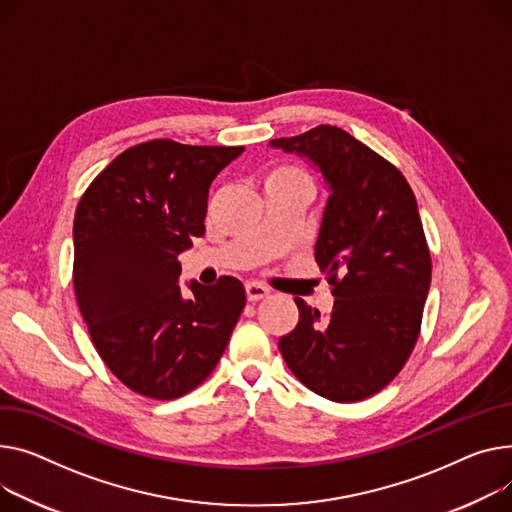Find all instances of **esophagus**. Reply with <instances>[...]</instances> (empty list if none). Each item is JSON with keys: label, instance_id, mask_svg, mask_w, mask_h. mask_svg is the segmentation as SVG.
Listing matches in <instances>:
<instances>
[{"label": "esophagus", "instance_id": "34e87169", "mask_svg": "<svg viewBox=\"0 0 512 512\" xmlns=\"http://www.w3.org/2000/svg\"><path fill=\"white\" fill-rule=\"evenodd\" d=\"M245 292H247V298H249L251 302H257V300H261V298H265V296L269 294V288H265V286H261V284H257V282H249V284L245 286Z\"/></svg>", "mask_w": 512, "mask_h": 512}]
</instances>
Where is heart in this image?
Returning <instances> with one entry per match:
<instances>
[{
  "mask_svg": "<svg viewBox=\"0 0 512 512\" xmlns=\"http://www.w3.org/2000/svg\"><path fill=\"white\" fill-rule=\"evenodd\" d=\"M286 181H300V183H309V177H306L300 168L296 166H276L271 168L265 175L263 185H274V183H286Z\"/></svg>",
  "mask_w": 512,
  "mask_h": 512,
  "instance_id": "obj_1",
  "label": "heart"
}]
</instances>
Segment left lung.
<instances>
[{
	"instance_id": "obj_1",
	"label": "left lung",
	"mask_w": 512,
	"mask_h": 512,
	"mask_svg": "<svg viewBox=\"0 0 512 512\" xmlns=\"http://www.w3.org/2000/svg\"><path fill=\"white\" fill-rule=\"evenodd\" d=\"M269 146L323 175L329 197L315 259L335 296L327 319L294 298L298 325L280 337V352L317 395L366 399L397 377L418 342L432 263L414 191L391 162L339 127L319 125Z\"/></svg>"
}]
</instances>
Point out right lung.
Listing matches in <instances>:
<instances>
[{
  "label": "right lung",
  "instance_id": "add662e5",
  "mask_svg": "<svg viewBox=\"0 0 512 512\" xmlns=\"http://www.w3.org/2000/svg\"><path fill=\"white\" fill-rule=\"evenodd\" d=\"M243 146L152 140L90 183L74 218V290L92 344L115 377L177 399L210 377L245 309L232 276L179 288L177 257L206 232L208 191Z\"/></svg>",
  "mask_w": 512,
  "mask_h": 512
}]
</instances>
